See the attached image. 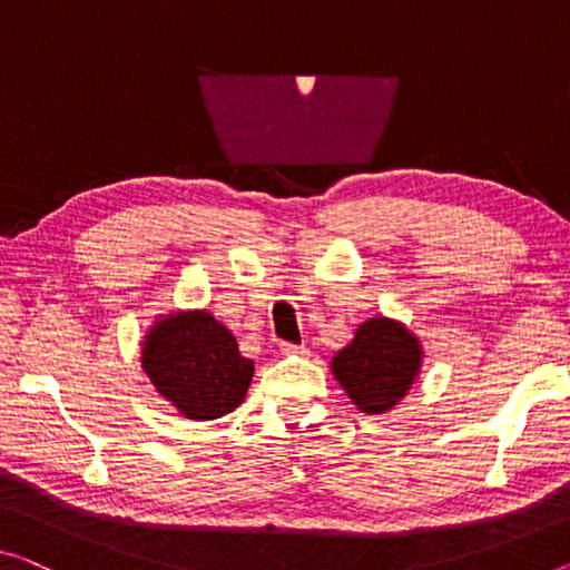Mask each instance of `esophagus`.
I'll return each instance as SVG.
<instances>
[{"label": "esophagus", "mask_w": 570, "mask_h": 570, "mask_svg": "<svg viewBox=\"0 0 570 570\" xmlns=\"http://www.w3.org/2000/svg\"><path fill=\"white\" fill-rule=\"evenodd\" d=\"M279 352L285 356H305L308 354V348L301 346V344H291V341H285V344H279Z\"/></svg>", "instance_id": "esophagus-1"}]
</instances>
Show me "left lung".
<instances>
[{
	"instance_id": "obj_1",
	"label": "left lung",
	"mask_w": 570,
	"mask_h": 570,
	"mask_svg": "<svg viewBox=\"0 0 570 570\" xmlns=\"http://www.w3.org/2000/svg\"><path fill=\"white\" fill-rule=\"evenodd\" d=\"M423 348L392 318H370L356 328L352 344L336 352L331 372L362 413H387L413 387Z\"/></svg>"
}]
</instances>
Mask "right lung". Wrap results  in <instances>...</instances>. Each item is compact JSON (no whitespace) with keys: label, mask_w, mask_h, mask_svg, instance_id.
Here are the masks:
<instances>
[{"label":"right lung","mask_w":570,"mask_h":570,"mask_svg":"<svg viewBox=\"0 0 570 570\" xmlns=\"http://www.w3.org/2000/svg\"><path fill=\"white\" fill-rule=\"evenodd\" d=\"M142 370L183 417L216 420L242 405L255 362L212 313L178 311L145 336Z\"/></svg>","instance_id":"add662e5"}]
</instances>
